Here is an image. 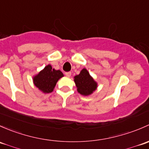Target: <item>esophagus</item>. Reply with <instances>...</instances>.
<instances>
[{"mask_svg":"<svg viewBox=\"0 0 149 149\" xmlns=\"http://www.w3.org/2000/svg\"><path fill=\"white\" fill-rule=\"evenodd\" d=\"M71 74H72L71 72H65V75L67 77H70L71 76Z\"/></svg>","mask_w":149,"mask_h":149,"instance_id":"esophagus-1","label":"esophagus"}]
</instances>
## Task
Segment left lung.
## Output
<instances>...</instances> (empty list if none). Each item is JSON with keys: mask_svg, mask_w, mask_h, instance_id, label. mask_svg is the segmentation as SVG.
<instances>
[{"mask_svg": "<svg viewBox=\"0 0 149 149\" xmlns=\"http://www.w3.org/2000/svg\"><path fill=\"white\" fill-rule=\"evenodd\" d=\"M74 82L78 93L83 95H89L97 88V83L90 76L86 69H83L79 74L74 77Z\"/></svg>", "mask_w": 149, "mask_h": 149, "instance_id": "left-lung-1", "label": "left lung"}]
</instances>
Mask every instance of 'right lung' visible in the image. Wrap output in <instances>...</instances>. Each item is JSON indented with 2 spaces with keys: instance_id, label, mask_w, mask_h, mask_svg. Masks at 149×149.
Returning <instances> with one entry per match:
<instances>
[{
  "instance_id": "right-lung-1",
  "label": "right lung",
  "mask_w": 149,
  "mask_h": 149,
  "mask_svg": "<svg viewBox=\"0 0 149 149\" xmlns=\"http://www.w3.org/2000/svg\"><path fill=\"white\" fill-rule=\"evenodd\" d=\"M63 76L60 70H55L49 64L33 77V82L35 86L44 93H49L53 91L58 79Z\"/></svg>"
}]
</instances>
